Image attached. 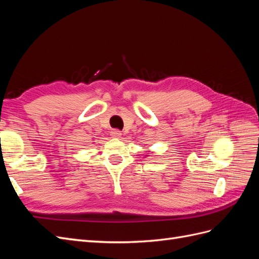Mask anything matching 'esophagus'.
Returning a JSON list of instances; mask_svg holds the SVG:
<instances>
[{
  "instance_id": "34e87169",
  "label": "esophagus",
  "mask_w": 259,
  "mask_h": 259,
  "mask_svg": "<svg viewBox=\"0 0 259 259\" xmlns=\"http://www.w3.org/2000/svg\"><path fill=\"white\" fill-rule=\"evenodd\" d=\"M110 134H111V137H113V138H119L122 135V133L119 130H113V131H111Z\"/></svg>"
}]
</instances>
